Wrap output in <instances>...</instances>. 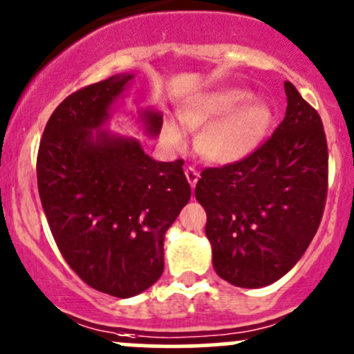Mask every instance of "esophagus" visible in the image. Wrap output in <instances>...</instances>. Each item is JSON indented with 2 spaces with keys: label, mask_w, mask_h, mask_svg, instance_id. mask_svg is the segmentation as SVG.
I'll return each instance as SVG.
<instances>
[{
  "label": "esophagus",
  "mask_w": 354,
  "mask_h": 354,
  "mask_svg": "<svg viewBox=\"0 0 354 354\" xmlns=\"http://www.w3.org/2000/svg\"><path fill=\"white\" fill-rule=\"evenodd\" d=\"M184 172H185V177H187L189 184H191V187H192V189L196 187L197 180H199V172H197L196 167H185Z\"/></svg>",
  "instance_id": "obj_1"
}]
</instances>
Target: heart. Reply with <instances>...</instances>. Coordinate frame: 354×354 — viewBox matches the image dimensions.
<instances>
[{
    "label": "heart",
    "instance_id": "obj_1",
    "mask_svg": "<svg viewBox=\"0 0 354 354\" xmlns=\"http://www.w3.org/2000/svg\"><path fill=\"white\" fill-rule=\"evenodd\" d=\"M250 101L252 94L248 91H219L196 101L180 113V121L191 130L209 124L197 140V148L207 160L218 163L241 160L263 142L272 127L273 113L263 102H252L246 106ZM223 115L227 116L224 120H215ZM163 138L172 147L184 145V133L176 123L163 127Z\"/></svg>",
    "mask_w": 354,
    "mask_h": 354
}]
</instances>
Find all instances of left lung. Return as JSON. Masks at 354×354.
Returning a JSON list of instances; mask_svg holds the SVG:
<instances>
[{"label":"left lung","mask_w":354,"mask_h":354,"mask_svg":"<svg viewBox=\"0 0 354 354\" xmlns=\"http://www.w3.org/2000/svg\"><path fill=\"white\" fill-rule=\"evenodd\" d=\"M282 123L241 160L201 172L212 265L226 282L258 288L300 260L321 224L329 155L319 113L285 81Z\"/></svg>","instance_id":"obj_1"}]
</instances>
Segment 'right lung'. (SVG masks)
<instances>
[{
	"instance_id": "1",
	"label": "right lung",
	"mask_w": 354,
	"mask_h": 354,
	"mask_svg": "<svg viewBox=\"0 0 354 354\" xmlns=\"http://www.w3.org/2000/svg\"><path fill=\"white\" fill-rule=\"evenodd\" d=\"M131 75L72 93L48 118L37 155V184L57 248L89 287L127 299L163 272V234L191 199L184 160L157 162L136 140L91 130ZM157 135L162 118L145 115Z\"/></svg>"
}]
</instances>
